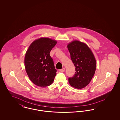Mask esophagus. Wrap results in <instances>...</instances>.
I'll return each mask as SVG.
<instances>
[{
	"mask_svg": "<svg viewBox=\"0 0 120 120\" xmlns=\"http://www.w3.org/2000/svg\"><path fill=\"white\" fill-rule=\"evenodd\" d=\"M65 71V68H63L62 69H60V70H59V71H60V72H64Z\"/></svg>",
	"mask_w": 120,
	"mask_h": 120,
	"instance_id": "34e87169",
	"label": "esophagus"
}]
</instances>
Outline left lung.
I'll use <instances>...</instances> for the list:
<instances>
[{"label":"left lung","mask_w":120,"mask_h":120,"mask_svg":"<svg viewBox=\"0 0 120 120\" xmlns=\"http://www.w3.org/2000/svg\"><path fill=\"white\" fill-rule=\"evenodd\" d=\"M68 48L76 71L73 77L69 78V83L75 88H84L90 83L95 73V58L90 48L79 41L71 42Z\"/></svg>","instance_id":"left-lung-1"}]
</instances>
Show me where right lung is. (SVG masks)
Here are the masks:
<instances>
[{
	"label": "right lung",
	"instance_id": "obj_1",
	"mask_svg": "<svg viewBox=\"0 0 120 120\" xmlns=\"http://www.w3.org/2000/svg\"><path fill=\"white\" fill-rule=\"evenodd\" d=\"M57 43L48 38H41L29 46L24 63L29 78L34 85L46 87L52 83L57 70L49 53Z\"/></svg>",
	"mask_w": 120,
	"mask_h": 120
}]
</instances>
